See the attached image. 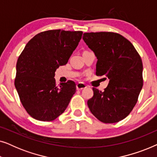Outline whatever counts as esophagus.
Wrapping results in <instances>:
<instances>
[{"label": "esophagus", "mask_w": 157, "mask_h": 157, "mask_svg": "<svg viewBox=\"0 0 157 157\" xmlns=\"http://www.w3.org/2000/svg\"><path fill=\"white\" fill-rule=\"evenodd\" d=\"M87 86L83 83H78L76 84V89L77 90H82L83 89H86Z\"/></svg>", "instance_id": "esophagus-1"}]
</instances>
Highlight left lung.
Returning a JSON list of instances; mask_svg holds the SVG:
<instances>
[{
  "instance_id": "obj_1",
  "label": "left lung",
  "mask_w": 157,
  "mask_h": 157,
  "mask_svg": "<svg viewBox=\"0 0 157 157\" xmlns=\"http://www.w3.org/2000/svg\"><path fill=\"white\" fill-rule=\"evenodd\" d=\"M83 39L97 59L96 76L109 79L104 91L93 88L94 96L88 100V106L104 123L121 121L134 109L142 89L140 56L132 43L119 33H85Z\"/></svg>"
}]
</instances>
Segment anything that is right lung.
<instances>
[{"instance_id":"1","label":"right lung","mask_w":157,"mask_h":157,"mask_svg":"<svg viewBox=\"0 0 157 157\" xmlns=\"http://www.w3.org/2000/svg\"><path fill=\"white\" fill-rule=\"evenodd\" d=\"M82 31L50 30L29 40L18 57L15 86L23 107L36 120L53 121L64 112L76 90L73 81L56 86L55 72L66 65Z\"/></svg>"}]
</instances>
